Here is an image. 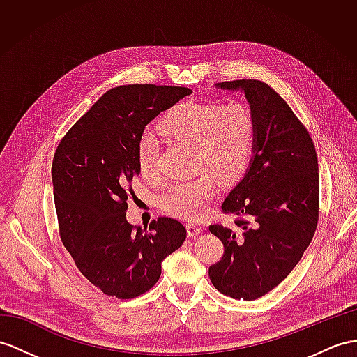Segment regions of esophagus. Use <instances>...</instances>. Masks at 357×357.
Instances as JSON below:
<instances>
[{"label": "esophagus", "instance_id": "34e87169", "mask_svg": "<svg viewBox=\"0 0 357 357\" xmlns=\"http://www.w3.org/2000/svg\"><path fill=\"white\" fill-rule=\"evenodd\" d=\"M186 231L189 238H197L198 234L203 233V227L198 224H186Z\"/></svg>", "mask_w": 357, "mask_h": 357}]
</instances>
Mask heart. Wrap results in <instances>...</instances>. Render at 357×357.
<instances>
[{
  "label": "heart",
  "mask_w": 357,
  "mask_h": 357,
  "mask_svg": "<svg viewBox=\"0 0 357 357\" xmlns=\"http://www.w3.org/2000/svg\"><path fill=\"white\" fill-rule=\"evenodd\" d=\"M160 132L192 146L194 169L203 171L194 180L169 186L160 197V206L177 218L198 221L218 192L214 176L229 183L247 169L255 150V118L241 102L222 106L215 101H185L163 116ZM137 165L142 178L158 177V142L151 133L139 139Z\"/></svg>",
  "instance_id": "obj_1"
}]
</instances>
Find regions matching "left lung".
Segmentation results:
<instances>
[{"mask_svg":"<svg viewBox=\"0 0 357 357\" xmlns=\"http://www.w3.org/2000/svg\"><path fill=\"white\" fill-rule=\"evenodd\" d=\"M215 86L245 95L256 139L244 177L221 206L224 213L239 216L236 229L208 227L224 244V256L208 268V277L221 294L251 301L288 277L314 238L318 159L306 127L266 83L234 80Z\"/></svg>","mask_w":357,"mask_h":357,"instance_id":"1","label":"left lung"}]
</instances>
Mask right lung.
<instances>
[{"label":"right lung","instance_id":"obj_1","mask_svg":"<svg viewBox=\"0 0 357 357\" xmlns=\"http://www.w3.org/2000/svg\"><path fill=\"white\" fill-rule=\"evenodd\" d=\"M190 93L188 88L128 84L107 91L60 141L51 177L60 238L92 284L135 298L158 283L163 259L186 239L183 224L126 218L139 176L137 144L146 124Z\"/></svg>","mask_w":357,"mask_h":357}]
</instances>
